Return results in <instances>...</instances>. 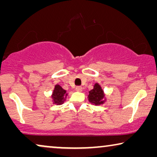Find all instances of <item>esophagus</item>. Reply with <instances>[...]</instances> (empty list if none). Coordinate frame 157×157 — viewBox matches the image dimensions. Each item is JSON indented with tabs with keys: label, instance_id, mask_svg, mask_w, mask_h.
<instances>
[{
	"label": "esophagus",
	"instance_id": "1",
	"mask_svg": "<svg viewBox=\"0 0 157 157\" xmlns=\"http://www.w3.org/2000/svg\"><path fill=\"white\" fill-rule=\"evenodd\" d=\"M76 91H78V92L82 91V87H81V86H76Z\"/></svg>",
	"mask_w": 157,
	"mask_h": 157
}]
</instances>
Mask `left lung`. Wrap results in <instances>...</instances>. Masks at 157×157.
Listing matches in <instances>:
<instances>
[{"mask_svg":"<svg viewBox=\"0 0 157 157\" xmlns=\"http://www.w3.org/2000/svg\"><path fill=\"white\" fill-rule=\"evenodd\" d=\"M89 93L88 99L92 104L98 106V105L104 104L106 101L104 90L98 83H96L94 84V89L89 91Z\"/></svg>","mask_w":157,"mask_h":157,"instance_id":"8db88e82","label":"left lung"}]
</instances>
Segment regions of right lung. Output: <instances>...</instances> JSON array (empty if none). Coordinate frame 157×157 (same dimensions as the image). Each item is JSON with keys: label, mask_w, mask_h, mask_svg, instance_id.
Instances as JSON below:
<instances>
[{"label": "right lung", "mask_w": 157, "mask_h": 157, "mask_svg": "<svg viewBox=\"0 0 157 157\" xmlns=\"http://www.w3.org/2000/svg\"><path fill=\"white\" fill-rule=\"evenodd\" d=\"M67 96L68 94L66 93V90H64L59 84L55 85L54 89H53L52 95H51L53 104L56 105L63 104L66 101V96Z\"/></svg>", "instance_id": "1"}]
</instances>
